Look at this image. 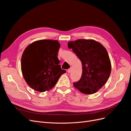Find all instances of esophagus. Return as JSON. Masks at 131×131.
I'll list each match as a JSON object with an SVG mask.
<instances>
[{
	"label": "esophagus",
	"mask_w": 131,
	"mask_h": 131,
	"mask_svg": "<svg viewBox=\"0 0 131 131\" xmlns=\"http://www.w3.org/2000/svg\"><path fill=\"white\" fill-rule=\"evenodd\" d=\"M71 70H72V69L70 68V69H69L68 70H67V72H68V73H70L71 72Z\"/></svg>",
	"instance_id": "esophagus-1"
}]
</instances>
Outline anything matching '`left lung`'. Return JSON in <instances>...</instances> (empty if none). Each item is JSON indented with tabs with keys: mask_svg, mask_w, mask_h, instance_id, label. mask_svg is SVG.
I'll use <instances>...</instances> for the list:
<instances>
[{
	"mask_svg": "<svg viewBox=\"0 0 131 131\" xmlns=\"http://www.w3.org/2000/svg\"><path fill=\"white\" fill-rule=\"evenodd\" d=\"M68 46L80 59L82 65L81 79L74 83V86L86 94L96 93L108 81L112 70L106 49L93 39L69 41Z\"/></svg>",
	"mask_w": 131,
	"mask_h": 131,
	"instance_id": "1",
	"label": "left lung"
}]
</instances>
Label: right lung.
Returning <instances> with one entry per match:
<instances>
[{
    "label": "right lung",
    "mask_w": 131,
    "mask_h": 131,
    "mask_svg": "<svg viewBox=\"0 0 131 131\" xmlns=\"http://www.w3.org/2000/svg\"><path fill=\"white\" fill-rule=\"evenodd\" d=\"M57 40L42 39L26 47L21 61L23 77L30 88L43 92L52 89L61 75L66 73L59 64Z\"/></svg>",
    "instance_id": "right-lung-1"
}]
</instances>
